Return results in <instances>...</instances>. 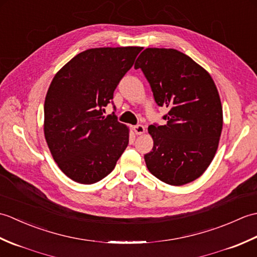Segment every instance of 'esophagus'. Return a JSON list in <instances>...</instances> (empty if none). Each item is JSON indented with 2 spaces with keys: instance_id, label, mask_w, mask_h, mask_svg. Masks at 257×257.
Listing matches in <instances>:
<instances>
[{
  "instance_id": "34e87169",
  "label": "esophagus",
  "mask_w": 257,
  "mask_h": 257,
  "mask_svg": "<svg viewBox=\"0 0 257 257\" xmlns=\"http://www.w3.org/2000/svg\"><path fill=\"white\" fill-rule=\"evenodd\" d=\"M133 129H134V132L136 133V135H143V134L145 133V130H146L145 125H143V124H137V125H134Z\"/></svg>"
}]
</instances>
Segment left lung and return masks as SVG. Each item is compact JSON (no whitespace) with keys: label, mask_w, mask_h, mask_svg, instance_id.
I'll return each instance as SVG.
<instances>
[{"label":"left lung","mask_w":257,"mask_h":257,"mask_svg":"<svg viewBox=\"0 0 257 257\" xmlns=\"http://www.w3.org/2000/svg\"><path fill=\"white\" fill-rule=\"evenodd\" d=\"M149 81L155 100L169 108L163 125L150 124L154 148L148 170L162 182L183 185L201 177L219 147L223 111L210 74L173 48H146L135 64Z\"/></svg>","instance_id":"obj_1"}]
</instances>
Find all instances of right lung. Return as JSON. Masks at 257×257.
Segmentation results:
<instances>
[{
	"label": "right lung",
	"mask_w": 257,
	"mask_h": 257,
	"mask_svg": "<svg viewBox=\"0 0 257 257\" xmlns=\"http://www.w3.org/2000/svg\"><path fill=\"white\" fill-rule=\"evenodd\" d=\"M143 47H99L79 53L58 70L44 103V135L59 169L92 184L110 173L129 143L116 114L103 116L113 91Z\"/></svg>",
	"instance_id": "right-lung-1"
}]
</instances>
